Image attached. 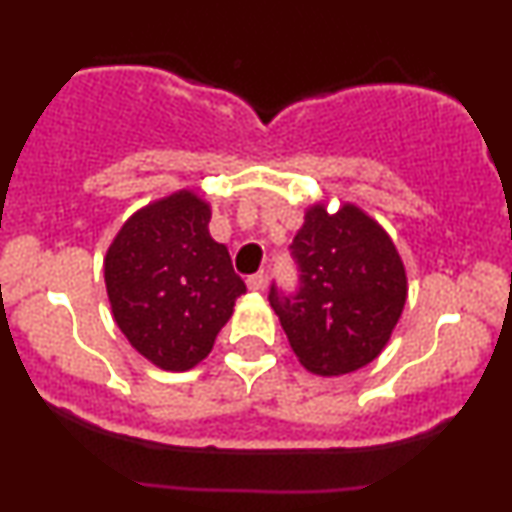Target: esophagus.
<instances>
[{"mask_svg":"<svg viewBox=\"0 0 512 512\" xmlns=\"http://www.w3.org/2000/svg\"><path fill=\"white\" fill-rule=\"evenodd\" d=\"M245 284H248L250 291H260L264 286V272H257V274H250L248 279H245Z\"/></svg>","mask_w":512,"mask_h":512,"instance_id":"esophagus-1","label":"esophagus"}]
</instances>
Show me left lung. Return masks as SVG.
Returning <instances> with one entry per match:
<instances>
[{"mask_svg": "<svg viewBox=\"0 0 512 512\" xmlns=\"http://www.w3.org/2000/svg\"><path fill=\"white\" fill-rule=\"evenodd\" d=\"M291 250L301 289L284 298L272 286L269 303L293 354L322 378L368 366L407 303V269L392 238L356 204L344 202L330 214L325 202H315Z\"/></svg>", "mask_w": 512, "mask_h": 512, "instance_id": "obj_1", "label": "left lung"}]
</instances>
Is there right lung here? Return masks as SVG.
Returning a JSON list of instances; mask_svg holds the SVG:
<instances>
[{
  "mask_svg": "<svg viewBox=\"0 0 512 512\" xmlns=\"http://www.w3.org/2000/svg\"><path fill=\"white\" fill-rule=\"evenodd\" d=\"M211 204L178 190L134 211L103 260L110 310L127 342L161 370L195 368L245 293L209 233Z\"/></svg>",
  "mask_w": 512,
  "mask_h": 512,
  "instance_id": "add662e5",
  "label": "right lung"
}]
</instances>
